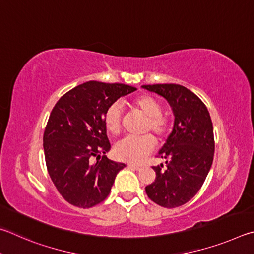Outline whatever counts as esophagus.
<instances>
[{
  "instance_id": "obj_1",
  "label": "esophagus",
  "mask_w": 254,
  "mask_h": 254,
  "mask_svg": "<svg viewBox=\"0 0 254 254\" xmlns=\"http://www.w3.org/2000/svg\"><path fill=\"white\" fill-rule=\"evenodd\" d=\"M127 166L129 168H132V170H135V171H139L141 168L140 165H137V164H132V163H128Z\"/></svg>"
}]
</instances>
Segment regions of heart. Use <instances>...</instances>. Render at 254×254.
<instances>
[{
	"instance_id": "heart-1",
	"label": "heart",
	"mask_w": 254,
	"mask_h": 254,
	"mask_svg": "<svg viewBox=\"0 0 254 254\" xmlns=\"http://www.w3.org/2000/svg\"><path fill=\"white\" fill-rule=\"evenodd\" d=\"M131 106L146 117L145 131H153L155 135L163 136L167 131L168 120L162 115V105L156 98L150 95H141L131 101ZM123 108L119 101L111 104L104 115L106 129L110 134L118 135L122 129ZM155 147L153 136H128L118 141L115 146V155L119 159L129 163H139Z\"/></svg>"
}]
</instances>
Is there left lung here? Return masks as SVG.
<instances>
[{
	"label": "left lung",
	"mask_w": 254,
	"mask_h": 254,
	"mask_svg": "<svg viewBox=\"0 0 254 254\" xmlns=\"http://www.w3.org/2000/svg\"><path fill=\"white\" fill-rule=\"evenodd\" d=\"M141 87L165 98L174 114L173 130L158 153L166 166L153 167L156 180L146 193L163 207L181 206L195 196L211 170L215 147L211 116L203 101L181 84Z\"/></svg>",
	"instance_id": "obj_1"
}]
</instances>
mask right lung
Masks as SVG:
<instances>
[{"instance_id": "right-lung-1", "label": "right lung", "mask_w": 254, "mask_h": 254, "mask_svg": "<svg viewBox=\"0 0 254 254\" xmlns=\"http://www.w3.org/2000/svg\"><path fill=\"white\" fill-rule=\"evenodd\" d=\"M135 90L124 83L87 81L53 107L43 135L44 157L53 184L72 205L88 208L104 201L126 166L106 156L110 143L104 115L118 98Z\"/></svg>"}]
</instances>
